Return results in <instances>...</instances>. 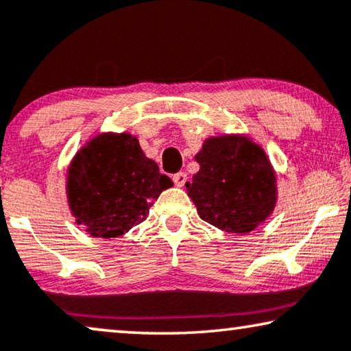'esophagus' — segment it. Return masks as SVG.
Here are the masks:
<instances>
[{
    "mask_svg": "<svg viewBox=\"0 0 351 351\" xmlns=\"http://www.w3.org/2000/svg\"><path fill=\"white\" fill-rule=\"evenodd\" d=\"M172 180H174V184H176L177 186H184V185L186 184L188 177H186L185 172L180 171V172H177V174L172 176Z\"/></svg>",
    "mask_w": 351,
    "mask_h": 351,
    "instance_id": "34e87169",
    "label": "esophagus"
}]
</instances>
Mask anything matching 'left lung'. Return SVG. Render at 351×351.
I'll return each instance as SVG.
<instances>
[{
  "label": "left lung",
  "mask_w": 351,
  "mask_h": 351,
  "mask_svg": "<svg viewBox=\"0 0 351 351\" xmlns=\"http://www.w3.org/2000/svg\"><path fill=\"white\" fill-rule=\"evenodd\" d=\"M196 161L201 169L186 188L202 220L236 234L266 220L276 204V174L260 145L237 136L210 138Z\"/></svg>",
  "instance_id": "1"
}]
</instances>
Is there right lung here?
Returning a JSON list of instances; mask_svg holds the SVG:
<instances>
[{
  "instance_id": "right-lung-1",
  "label": "right lung",
  "mask_w": 351,
  "mask_h": 351,
  "mask_svg": "<svg viewBox=\"0 0 351 351\" xmlns=\"http://www.w3.org/2000/svg\"><path fill=\"white\" fill-rule=\"evenodd\" d=\"M172 180L130 134H104L75 155L69 167V206L90 236L119 237L145 220Z\"/></svg>"
}]
</instances>
